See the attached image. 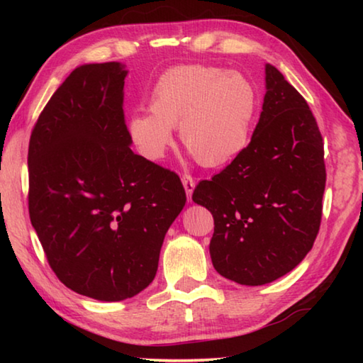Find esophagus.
<instances>
[{
  "label": "esophagus",
  "mask_w": 363,
  "mask_h": 363,
  "mask_svg": "<svg viewBox=\"0 0 363 363\" xmlns=\"http://www.w3.org/2000/svg\"><path fill=\"white\" fill-rule=\"evenodd\" d=\"M182 186L184 189H186V194H187V198L190 199L191 198V194H194V189H195V179L191 177L190 174H182Z\"/></svg>",
  "instance_id": "esophagus-1"
}]
</instances>
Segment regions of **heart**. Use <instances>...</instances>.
<instances>
[{"mask_svg": "<svg viewBox=\"0 0 363 363\" xmlns=\"http://www.w3.org/2000/svg\"><path fill=\"white\" fill-rule=\"evenodd\" d=\"M150 112H137L128 130L138 152L160 160L179 126L181 142L206 167L238 156L250 142L257 109L251 81L238 72L191 64L169 68L159 76L148 98Z\"/></svg>", "mask_w": 363, "mask_h": 363, "instance_id": "obj_1", "label": "heart"}]
</instances>
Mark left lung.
<instances>
[{
    "label": "left lung",
    "mask_w": 363,
    "mask_h": 363,
    "mask_svg": "<svg viewBox=\"0 0 363 363\" xmlns=\"http://www.w3.org/2000/svg\"><path fill=\"white\" fill-rule=\"evenodd\" d=\"M265 82L251 142L191 196L213 217L215 269L242 285L273 282L306 257L326 186L325 143L309 104L269 64Z\"/></svg>",
    "instance_id": "1"
}]
</instances>
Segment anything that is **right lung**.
<instances>
[{
  "mask_svg": "<svg viewBox=\"0 0 363 363\" xmlns=\"http://www.w3.org/2000/svg\"><path fill=\"white\" fill-rule=\"evenodd\" d=\"M126 73L118 62L73 70L28 150L29 217L46 260L68 289L99 301L148 287L187 199L179 176L129 148Z\"/></svg>",
  "mask_w": 363,
  "mask_h": 363,
  "instance_id": "1",
  "label": "right lung"
}]
</instances>
